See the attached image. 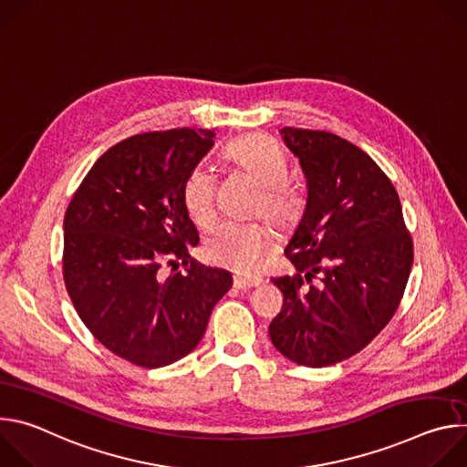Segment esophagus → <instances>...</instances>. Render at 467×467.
Returning a JSON list of instances; mask_svg holds the SVG:
<instances>
[{
  "instance_id": "obj_1",
  "label": "esophagus",
  "mask_w": 467,
  "mask_h": 467,
  "mask_svg": "<svg viewBox=\"0 0 467 467\" xmlns=\"http://www.w3.org/2000/svg\"><path fill=\"white\" fill-rule=\"evenodd\" d=\"M233 285H234V288H238V290H247V288L258 286V285H260V279H256V277H234Z\"/></svg>"
}]
</instances>
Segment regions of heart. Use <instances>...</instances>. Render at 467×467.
Masks as SVG:
<instances>
[{"label": "heart", "mask_w": 467, "mask_h": 467, "mask_svg": "<svg viewBox=\"0 0 467 467\" xmlns=\"http://www.w3.org/2000/svg\"><path fill=\"white\" fill-rule=\"evenodd\" d=\"M223 159L258 182L254 209L262 211L275 225H292L303 211L299 186L285 177L288 161L279 144L265 135H247L229 142ZM214 173L205 166H195L186 175L181 197L188 218L195 225H209L214 218ZM272 245V231L262 222H225L205 238V256L222 268L253 274Z\"/></svg>", "instance_id": "1"}]
</instances>
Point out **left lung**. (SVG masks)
Here are the masks:
<instances>
[{
    "label": "left lung",
    "mask_w": 467,
    "mask_h": 467,
    "mask_svg": "<svg viewBox=\"0 0 467 467\" xmlns=\"http://www.w3.org/2000/svg\"><path fill=\"white\" fill-rule=\"evenodd\" d=\"M279 132L308 192L285 251L297 275L272 279L285 303L270 338L292 362L325 368L362 351L388 325L410 275L414 244L391 181L366 151L327 130Z\"/></svg>",
    "instance_id": "8db88e82"
}]
</instances>
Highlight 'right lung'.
Segmentation results:
<instances>
[{"label":"right lung","mask_w":467,"mask_h":467,"mask_svg":"<svg viewBox=\"0 0 467 467\" xmlns=\"http://www.w3.org/2000/svg\"><path fill=\"white\" fill-rule=\"evenodd\" d=\"M214 137L170 129L125 139L96 161L66 211V290L94 338L135 366L192 353L233 286L227 270L192 258L199 234L181 197ZM164 261H181L185 274L162 278Z\"/></svg>","instance_id":"add662e5"}]
</instances>
